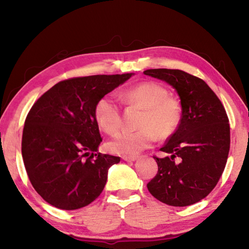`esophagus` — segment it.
<instances>
[{"label": "esophagus", "mask_w": 249, "mask_h": 249, "mask_svg": "<svg viewBox=\"0 0 249 249\" xmlns=\"http://www.w3.org/2000/svg\"><path fill=\"white\" fill-rule=\"evenodd\" d=\"M122 159L125 160V161H134V160L137 159V157H136V156H126V155H124V156H122Z\"/></svg>", "instance_id": "34e87169"}]
</instances>
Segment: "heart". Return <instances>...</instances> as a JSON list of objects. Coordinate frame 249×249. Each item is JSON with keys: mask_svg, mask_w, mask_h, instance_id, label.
<instances>
[{"mask_svg": "<svg viewBox=\"0 0 249 249\" xmlns=\"http://www.w3.org/2000/svg\"><path fill=\"white\" fill-rule=\"evenodd\" d=\"M121 99L126 104L142 108L137 130H123L108 142L114 154L134 155L148 148L157 141L170 137L181 122V105L162 84L146 81L124 90ZM94 116L104 132L114 134L122 126V112L112 94L104 95L95 104Z\"/></svg>", "mask_w": 249, "mask_h": 249, "instance_id": "1", "label": "heart"}]
</instances>
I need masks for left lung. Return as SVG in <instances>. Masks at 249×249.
Here are the masks:
<instances>
[{
    "label": "left lung",
    "mask_w": 249,
    "mask_h": 249,
    "mask_svg": "<svg viewBox=\"0 0 249 249\" xmlns=\"http://www.w3.org/2000/svg\"><path fill=\"white\" fill-rule=\"evenodd\" d=\"M144 73L163 80L180 96L182 114L178 129L154 156L156 176L148 191L162 203L187 206L215 188L229 157V117L220 99L203 80L178 69H148Z\"/></svg>",
    "instance_id": "obj_1"
}]
</instances>
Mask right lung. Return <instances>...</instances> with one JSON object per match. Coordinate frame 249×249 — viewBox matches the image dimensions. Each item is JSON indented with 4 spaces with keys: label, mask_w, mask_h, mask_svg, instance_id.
<instances>
[{
    "label": "right lung",
    "mask_w": 249,
    "mask_h": 249,
    "mask_svg": "<svg viewBox=\"0 0 249 249\" xmlns=\"http://www.w3.org/2000/svg\"><path fill=\"white\" fill-rule=\"evenodd\" d=\"M133 73L64 80L36 101L25 120L22 156L36 192L54 208L77 210L103 191L120 157L98 153L102 142L94 107Z\"/></svg>",
    "instance_id": "add662e5"
}]
</instances>
